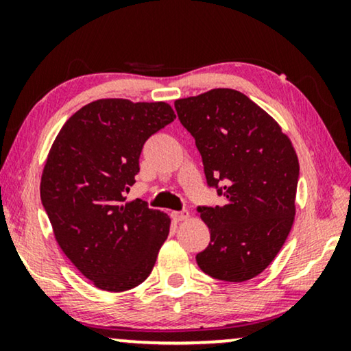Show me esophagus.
Returning a JSON list of instances; mask_svg holds the SVG:
<instances>
[{"mask_svg": "<svg viewBox=\"0 0 351 351\" xmlns=\"http://www.w3.org/2000/svg\"><path fill=\"white\" fill-rule=\"evenodd\" d=\"M171 217H172V220H174V222H184V220H186L190 217V213L186 209H184V210H176V213H172L171 214Z\"/></svg>", "mask_w": 351, "mask_h": 351, "instance_id": "obj_1", "label": "esophagus"}]
</instances>
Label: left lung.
<instances>
[{
    "mask_svg": "<svg viewBox=\"0 0 351 351\" xmlns=\"http://www.w3.org/2000/svg\"><path fill=\"white\" fill-rule=\"evenodd\" d=\"M201 153L206 182L223 206H198L210 243L198 267L220 281L261 275L289 234L295 215L299 160L270 114L234 89H213L174 102Z\"/></svg>",
    "mask_w": 351,
    "mask_h": 351,
    "instance_id": "obj_1",
    "label": "left lung"
}]
</instances>
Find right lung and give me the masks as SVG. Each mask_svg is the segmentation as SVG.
<instances>
[{
    "label": "right lung",
    "instance_id": "right-lung-1",
    "mask_svg": "<svg viewBox=\"0 0 351 351\" xmlns=\"http://www.w3.org/2000/svg\"><path fill=\"white\" fill-rule=\"evenodd\" d=\"M174 119L166 102L100 99L70 117L52 143L41 203L60 249L99 289L145 281L169 234L167 214L124 193L136 184L143 143Z\"/></svg>",
    "mask_w": 351,
    "mask_h": 351
}]
</instances>
